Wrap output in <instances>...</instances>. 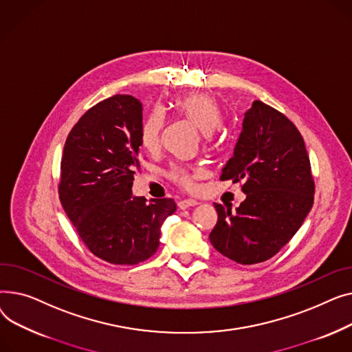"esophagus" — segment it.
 Masks as SVG:
<instances>
[{
  "instance_id": "esophagus-1",
  "label": "esophagus",
  "mask_w": 352,
  "mask_h": 352,
  "mask_svg": "<svg viewBox=\"0 0 352 352\" xmlns=\"http://www.w3.org/2000/svg\"><path fill=\"white\" fill-rule=\"evenodd\" d=\"M197 204H199V201H196V200H193V199L180 200V201L177 203L179 209H182V210H184V209H189V208H195V206H197Z\"/></svg>"
}]
</instances>
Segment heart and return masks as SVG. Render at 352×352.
I'll use <instances>...</instances> for the list:
<instances>
[{"label": "heart", "mask_w": 352, "mask_h": 352, "mask_svg": "<svg viewBox=\"0 0 352 352\" xmlns=\"http://www.w3.org/2000/svg\"><path fill=\"white\" fill-rule=\"evenodd\" d=\"M173 108L176 113L186 119L203 133L204 140L210 142L212 132L216 131L220 125V111L216 100L206 94H190L177 98L173 102ZM164 128V115L162 111H152L146 119L143 120L140 128V143L148 152H156L160 146V136ZM172 179L183 186V188H190L193 184V179L201 175L200 168H186L176 166L172 170Z\"/></svg>", "instance_id": "heart-1"}]
</instances>
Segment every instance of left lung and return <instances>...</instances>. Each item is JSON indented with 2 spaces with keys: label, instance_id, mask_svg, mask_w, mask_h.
<instances>
[{
  "label": "left lung",
  "instance_id": "8db88e82",
  "mask_svg": "<svg viewBox=\"0 0 352 352\" xmlns=\"http://www.w3.org/2000/svg\"><path fill=\"white\" fill-rule=\"evenodd\" d=\"M220 180H243L236 212L214 203V249L240 264L272 258L297 233L314 203V180L304 139L277 109L254 100L244 113L232 159Z\"/></svg>",
  "mask_w": 352,
  "mask_h": 352
}]
</instances>
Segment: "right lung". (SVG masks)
I'll list each match as a JSON object with an SVG mask.
<instances>
[{"label":"right lung","mask_w":352,"mask_h":352,"mask_svg":"<svg viewBox=\"0 0 352 352\" xmlns=\"http://www.w3.org/2000/svg\"><path fill=\"white\" fill-rule=\"evenodd\" d=\"M142 111L132 95L96 103L69 132L60 160L62 208L88 249L112 264L152 257L163 221L176 212L173 199L132 195Z\"/></svg>","instance_id":"add662e5"}]
</instances>
